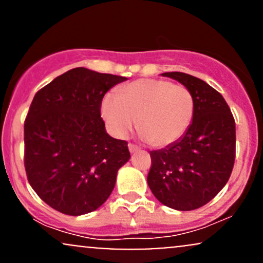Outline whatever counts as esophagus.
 Instances as JSON below:
<instances>
[{"label":"esophagus","instance_id":"esophagus-1","mask_svg":"<svg viewBox=\"0 0 263 263\" xmlns=\"http://www.w3.org/2000/svg\"><path fill=\"white\" fill-rule=\"evenodd\" d=\"M128 149L131 153H135V152H137V151H140V147L136 146V144H134V143H128Z\"/></svg>","mask_w":263,"mask_h":263}]
</instances>
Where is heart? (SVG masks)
Returning a JSON list of instances; mask_svg holds the SVG:
<instances>
[{
	"mask_svg": "<svg viewBox=\"0 0 263 263\" xmlns=\"http://www.w3.org/2000/svg\"><path fill=\"white\" fill-rule=\"evenodd\" d=\"M101 112L119 138L137 127L153 147L176 143L188 131L195 112L194 96L186 86L163 79H141L123 85L116 96L107 95Z\"/></svg>",
	"mask_w": 263,
	"mask_h": 263,
	"instance_id": "heart-1",
	"label": "heart"
}]
</instances>
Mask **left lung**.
Returning a JSON list of instances; mask_svg holds the SVG:
<instances>
[{"label": "left lung", "mask_w": 263, "mask_h": 263, "mask_svg": "<svg viewBox=\"0 0 263 263\" xmlns=\"http://www.w3.org/2000/svg\"><path fill=\"white\" fill-rule=\"evenodd\" d=\"M162 75L188 87L194 96L195 112L179 141L151 151L147 183L165 206L194 210L209 203L231 176L236 151L235 120L221 93L204 80L180 71Z\"/></svg>", "instance_id": "left-lung-1"}]
</instances>
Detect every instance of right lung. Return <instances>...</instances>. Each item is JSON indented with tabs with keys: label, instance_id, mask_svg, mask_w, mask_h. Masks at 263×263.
I'll return each mask as SVG.
<instances>
[{
	"label": "right lung",
	"instance_id": "right-lung-1",
	"mask_svg": "<svg viewBox=\"0 0 263 263\" xmlns=\"http://www.w3.org/2000/svg\"><path fill=\"white\" fill-rule=\"evenodd\" d=\"M125 77L74 68L34 95L25 121V168L38 197L65 215L100 208L117 171L128 161L127 142L106 134L104 95Z\"/></svg>",
	"mask_w": 263,
	"mask_h": 263
}]
</instances>
